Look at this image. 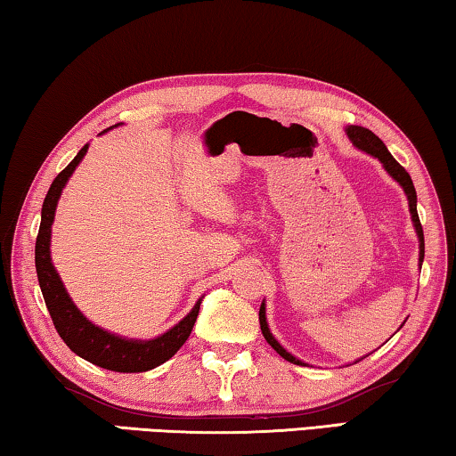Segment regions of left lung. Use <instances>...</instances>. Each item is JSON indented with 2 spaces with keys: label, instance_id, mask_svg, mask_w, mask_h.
I'll return each instance as SVG.
<instances>
[{
  "label": "left lung",
  "instance_id": "obj_1",
  "mask_svg": "<svg viewBox=\"0 0 456 456\" xmlns=\"http://www.w3.org/2000/svg\"><path fill=\"white\" fill-rule=\"evenodd\" d=\"M347 137L352 139V143L362 149V151L374 155L379 161H382L384 169L390 174L396 182L402 185V190H404L406 198H408V206H410V214H412V222H414V230L418 234V242H420V258H418V263L422 266V260H424V232H422V224L420 218H418V212H416V190H414V183L412 179H410L408 171L400 166V163L392 158V153L387 151V147L384 145V141L379 139L378 135H374L370 129H365V126H357V125H349L347 126ZM258 321H260V330H263L265 339L271 343V347L277 352L281 357H285L287 362L290 363H297V365H303L301 360H297L295 355H290L285 347L281 346V343L273 338L271 330H268V323H266V309H265V303L260 305V311H258Z\"/></svg>",
  "mask_w": 456,
  "mask_h": 456
}]
</instances>
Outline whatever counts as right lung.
<instances>
[{"mask_svg":"<svg viewBox=\"0 0 456 456\" xmlns=\"http://www.w3.org/2000/svg\"><path fill=\"white\" fill-rule=\"evenodd\" d=\"M86 151L88 143L82 147L77 158L56 175L46 193V200H44L42 222L38 238H36V273H38V282L52 317V323H54L58 335L74 354L104 370L121 371V374H139V371L158 368V365L167 362L169 357H174L177 354V349L183 346L193 330V323H196L200 313L201 298L196 303V307L179 321L175 327H171L169 331L149 341L126 339L118 338L115 333L104 331L101 327L91 323V321L77 309V305L72 303V298L66 293L54 265H52L50 236L58 200L62 196V188L66 182H69L72 171L77 169L82 158L86 155Z\"/></svg>","mask_w":456,"mask_h":456,"instance_id":"right-lung-1","label":"right lung"}]
</instances>
